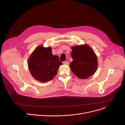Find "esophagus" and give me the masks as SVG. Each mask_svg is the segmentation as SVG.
<instances>
[{
	"label": "esophagus",
	"mask_w": 125,
	"mask_h": 125,
	"mask_svg": "<svg viewBox=\"0 0 125 125\" xmlns=\"http://www.w3.org/2000/svg\"><path fill=\"white\" fill-rule=\"evenodd\" d=\"M69 62L68 61H64L63 62V64L65 65H68L69 64Z\"/></svg>",
	"instance_id": "esophagus-1"
}]
</instances>
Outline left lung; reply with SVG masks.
Segmentation results:
<instances>
[{"label":"left lung","instance_id":"obj_1","mask_svg":"<svg viewBox=\"0 0 125 125\" xmlns=\"http://www.w3.org/2000/svg\"><path fill=\"white\" fill-rule=\"evenodd\" d=\"M71 56L73 61L70 68L80 79H86L95 73L98 61L94 52L88 44L76 45L71 48Z\"/></svg>","mask_w":125,"mask_h":125}]
</instances>
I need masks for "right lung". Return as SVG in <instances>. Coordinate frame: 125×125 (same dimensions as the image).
Returning a JSON list of instances; mask_svg holds the SVG:
<instances>
[{
    "instance_id": "obj_1",
    "label": "right lung",
    "mask_w": 125,
    "mask_h": 125,
    "mask_svg": "<svg viewBox=\"0 0 125 125\" xmlns=\"http://www.w3.org/2000/svg\"><path fill=\"white\" fill-rule=\"evenodd\" d=\"M28 63L32 76L41 82L52 80L62 64L58 56L52 54L51 47L45 48L42 45L35 49L29 57Z\"/></svg>"
}]
</instances>
